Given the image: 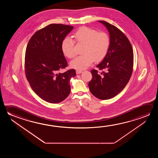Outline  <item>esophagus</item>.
<instances>
[{"label":"esophagus","instance_id":"1","mask_svg":"<svg viewBox=\"0 0 158 158\" xmlns=\"http://www.w3.org/2000/svg\"><path fill=\"white\" fill-rule=\"evenodd\" d=\"M83 72L81 70H76V73H77V74H81V73Z\"/></svg>","mask_w":158,"mask_h":158}]
</instances>
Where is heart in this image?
Masks as SVG:
<instances>
[{
	"label": "heart",
	"mask_w": 158,
	"mask_h": 158,
	"mask_svg": "<svg viewBox=\"0 0 158 158\" xmlns=\"http://www.w3.org/2000/svg\"><path fill=\"white\" fill-rule=\"evenodd\" d=\"M75 41L84 44L82 51L83 55L76 57L70 63V67L84 70L90 67L94 61L100 62L103 60L109 51L110 38L104 32H98L95 30L83 26L74 34ZM74 41L70 37L65 38L61 48L65 56L72 58L75 56Z\"/></svg>",
	"instance_id": "1"
}]
</instances>
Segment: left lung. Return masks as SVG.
Masks as SVG:
<instances>
[{"instance_id":"1","label":"left lung","mask_w":158,"mask_h":158,"mask_svg":"<svg viewBox=\"0 0 158 158\" xmlns=\"http://www.w3.org/2000/svg\"><path fill=\"white\" fill-rule=\"evenodd\" d=\"M109 31L110 46L104 60L96 67L104 69L100 74L91 70L93 78L89 83L91 94L100 100L112 98L129 81L133 66V52L127 37L120 30L105 21H98Z\"/></svg>"}]
</instances>
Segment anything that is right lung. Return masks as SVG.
I'll return each mask as SVG.
<instances>
[{
  "instance_id": "1",
  "label": "right lung",
  "mask_w": 158,
  "mask_h": 158,
  "mask_svg": "<svg viewBox=\"0 0 158 158\" xmlns=\"http://www.w3.org/2000/svg\"><path fill=\"white\" fill-rule=\"evenodd\" d=\"M73 26L52 23L36 32L26 47L25 67L26 78L39 97L53 104L64 100L70 92V79L74 69L59 70L67 66L61 45Z\"/></svg>"
}]
</instances>
